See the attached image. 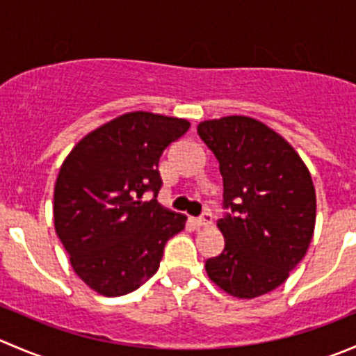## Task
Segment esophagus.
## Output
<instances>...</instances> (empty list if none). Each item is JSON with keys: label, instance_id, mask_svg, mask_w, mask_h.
<instances>
[{"label": "esophagus", "instance_id": "1", "mask_svg": "<svg viewBox=\"0 0 356 356\" xmlns=\"http://www.w3.org/2000/svg\"><path fill=\"white\" fill-rule=\"evenodd\" d=\"M193 222H195V225H198V227H208V225L211 224V213L204 211L200 218H196V220Z\"/></svg>", "mask_w": 356, "mask_h": 356}]
</instances>
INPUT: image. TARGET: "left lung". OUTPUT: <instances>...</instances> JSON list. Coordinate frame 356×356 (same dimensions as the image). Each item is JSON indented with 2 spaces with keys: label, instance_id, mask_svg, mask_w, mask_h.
<instances>
[{
  "label": "left lung",
  "instance_id": "left-lung-1",
  "mask_svg": "<svg viewBox=\"0 0 356 356\" xmlns=\"http://www.w3.org/2000/svg\"><path fill=\"white\" fill-rule=\"evenodd\" d=\"M218 161L224 251L208 258L211 282L234 298L274 291L303 260L315 229V188L307 165L282 136L245 115L198 124Z\"/></svg>",
  "mask_w": 356,
  "mask_h": 356
}]
</instances>
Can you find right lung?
I'll return each mask as SVG.
<instances>
[{"label": "right lung", "mask_w": 356, "mask_h": 356, "mask_svg": "<svg viewBox=\"0 0 356 356\" xmlns=\"http://www.w3.org/2000/svg\"><path fill=\"white\" fill-rule=\"evenodd\" d=\"M191 127L186 118L131 111L99 125L68 153L55 184V231L75 274L102 296H122L160 267L188 217L146 192L161 188L158 161Z\"/></svg>", "instance_id": "1"}]
</instances>
